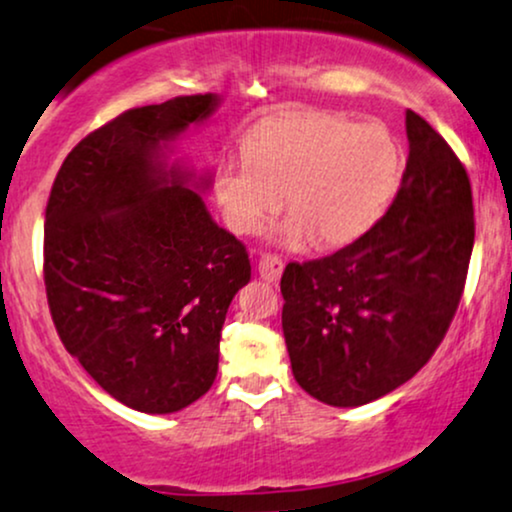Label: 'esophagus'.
<instances>
[{
  "label": "esophagus",
  "instance_id": "1",
  "mask_svg": "<svg viewBox=\"0 0 512 512\" xmlns=\"http://www.w3.org/2000/svg\"><path fill=\"white\" fill-rule=\"evenodd\" d=\"M258 275H261L263 280L268 282H275L282 275V261L278 256L273 254H263L261 261H258Z\"/></svg>",
  "mask_w": 512,
  "mask_h": 512
}]
</instances>
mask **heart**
Wrapping results in <instances>:
<instances>
[{
    "label": "heart",
    "mask_w": 512,
    "mask_h": 512,
    "mask_svg": "<svg viewBox=\"0 0 512 512\" xmlns=\"http://www.w3.org/2000/svg\"><path fill=\"white\" fill-rule=\"evenodd\" d=\"M402 148L381 122L354 124L328 112H282L244 138V160L218 167L213 179L222 220L251 237L278 213L290 244L345 246L364 237L398 194Z\"/></svg>",
    "instance_id": "heart-1"
}]
</instances>
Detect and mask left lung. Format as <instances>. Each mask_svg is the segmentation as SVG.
<instances>
[{
    "label": "left lung",
    "instance_id": "obj_1",
    "mask_svg": "<svg viewBox=\"0 0 512 512\" xmlns=\"http://www.w3.org/2000/svg\"><path fill=\"white\" fill-rule=\"evenodd\" d=\"M410 155L381 220L335 254L287 263L282 333L311 398L359 407L400 388L446 338L474 246L472 186L446 138L405 117Z\"/></svg>",
    "mask_w": 512,
    "mask_h": 512
}]
</instances>
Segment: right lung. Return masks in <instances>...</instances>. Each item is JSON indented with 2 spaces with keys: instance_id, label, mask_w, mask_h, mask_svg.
Here are the masks:
<instances>
[{
  "instance_id": "right-lung-1",
  "label": "right lung",
  "mask_w": 512,
  "mask_h": 512,
  "mask_svg": "<svg viewBox=\"0 0 512 512\" xmlns=\"http://www.w3.org/2000/svg\"><path fill=\"white\" fill-rule=\"evenodd\" d=\"M213 93L126 110L66 155L45 210V290L66 352L114 400L170 414L218 376L220 330L246 282L244 244L210 218V177L172 143Z\"/></svg>"
}]
</instances>
